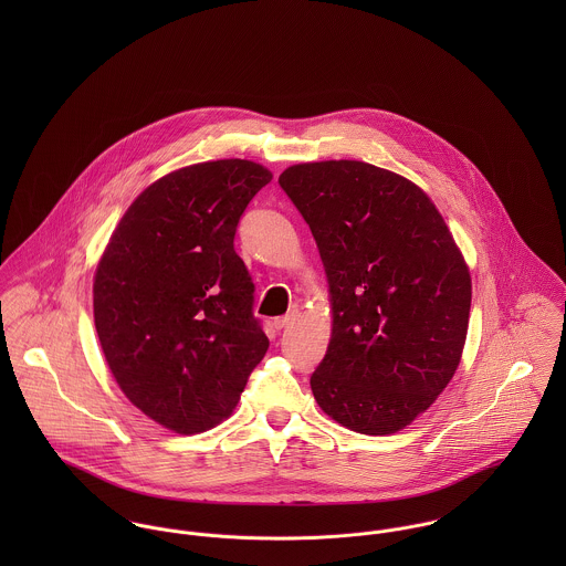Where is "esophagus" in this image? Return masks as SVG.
<instances>
[{
  "instance_id": "obj_1",
  "label": "esophagus",
  "mask_w": 566,
  "mask_h": 566,
  "mask_svg": "<svg viewBox=\"0 0 566 566\" xmlns=\"http://www.w3.org/2000/svg\"><path fill=\"white\" fill-rule=\"evenodd\" d=\"M294 318H296V316H294V312H292V314H285V316H281V318H276V321H274V328H276V331H281V328H285L287 324L294 323Z\"/></svg>"
}]
</instances>
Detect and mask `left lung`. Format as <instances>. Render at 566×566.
<instances>
[{
    "instance_id": "obj_1",
    "label": "left lung",
    "mask_w": 566,
    "mask_h": 566,
    "mask_svg": "<svg viewBox=\"0 0 566 566\" xmlns=\"http://www.w3.org/2000/svg\"><path fill=\"white\" fill-rule=\"evenodd\" d=\"M279 185L312 229L331 294V342L312 392L350 431L397 433L460 366L467 261L429 196L395 171L301 163Z\"/></svg>"
}]
</instances>
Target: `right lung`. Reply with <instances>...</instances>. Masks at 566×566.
Wrapping results in <instances>:
<instances>
[{
	"label": "right lung",
	"mask_w": 566,
	"mask_h": 566,
	"mask_svg": "<svg viewBox=\"0 0 566 566\" xmlns=\"http://www.w3.org/2000/svg\"><path fill=\"white\" fill-rule=\"evenodd\" d=\"M259 163H198L153 182L124 213L93 281L95 331L122 392L176 433H200L240 401L270 342L235 252Z\"/></svg>",
	"instance_id": "obj_1"
}]
</instances>
